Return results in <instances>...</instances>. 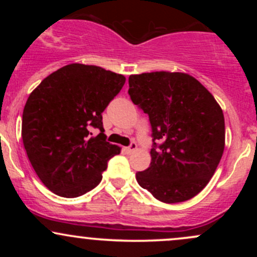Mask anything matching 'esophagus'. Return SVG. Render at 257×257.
Masks as SVG:
<instances>
[{
    "label": "esophagus",
    "instance_id": "1",
    "mask_svg": "<svg viewBox=\"0 0 257 257\" xmlns=\"http://www.w3.org/2000/svg\"><path fill=\"white\" fill-rule=\"evenodd\" d=\"M137 149H138L137 143H132L128 147H124V151H125V153H132V152H134Z\"/></svg>",
    "mask_w": 257,
    "mask_h": 257
}]
</instances>
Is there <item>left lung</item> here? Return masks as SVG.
<instances>
[{"label": "left lung", "mask_w": 257, "mask_h": 257, "mask_svg": "<svg viewBox=\"0 0 257 257\" xmlns=\"http://www.w3.org/2000/svg\"><path fill=\"white\" fill-rule=\"evenodd\" d=\"M128 93L152 128L151 164L137 173L139 185L163 203L193 198L210 181L225 149L220 105L182 72L132 75Z\"/></svg>", "instance_id": "left-lung-1"}]
</instances>
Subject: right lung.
Segmentation results:
<instances>
[{"label":"right lung","instance_id":"add662e5","mask_svg":"<svg viewBox=\"0 0 257 257\" xmlns=\"http://www.w3.org/2000/svg\"><path fill=\"white\" fill-rule=\"evenodd\" d=\"M125 77L94 65L70 64L51 73L29 96L22 138L29 161L53 193L75 198L99 185L120 149L106 141L102 112ZM91 128L99 134L91 137Z\"/></svg>","mask_w":257,"mask_h":257}]
</instances>
